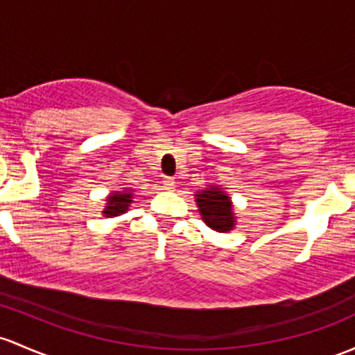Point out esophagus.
Masks as SVG:
<instances>
[{"instance_id": "obj_1", "label": "esophagus", "mask_w": 355, "mask_h": 355, "mask_svg": "<svg viewBox=\"0 0 355 355\" xmlns=\"http://www.w3.org/2000/svg\"><path fill=\"white\" fill-rule=\"evenodd\" d=\"M163 185H165L166 190H173L175 189V180H173V178H170V177H165V178H163Z\"/></svg>"}]
</instances>
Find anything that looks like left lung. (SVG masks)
<instances>
[{"instance_id":"1","label":"left lung","mask_w":355,"mask_h":355,"mask_svg":"<svg viewBox=\"0 0 355 355\" xmlns=\"http://www.w3.org/2000/svg\"><path fill=\"white\" fill-rule=\"evenodd\" d=\"M196 202L199 207L202 221L211 230L226 233L234 227V212L233 202L230 196L216 185H211L202 192L196 193Z\"/></svg>"}]
</instances>
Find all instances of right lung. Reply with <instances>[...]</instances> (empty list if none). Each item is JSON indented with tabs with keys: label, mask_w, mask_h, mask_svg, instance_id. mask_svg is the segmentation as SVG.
<instances>
[{
	"label": "right lung",
	"mask_w": 355,
	"mask_h": 355,
	"mask_svg": "<svg viewBox=\"0 0 355 355\" xmlns=\"http://www.w3.org/2000/svg\"><path fill=\"white\" fill-rule=\"evenodd\" d=\"M132 190L124 189L121 192H112L109 197H107V206L103 209V216L107 218H114V216L124 214L128 211L130 204H132Z\"/></svg>",
	"instance_id": "obj_1"
}]
</instances>
